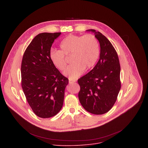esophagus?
<instances>
[{"label": "esophagus", "instance_id": "1", "mask_svg": "<svg viewBox=\"0 0 148 148\" xmlns=\"http://www.w3.org/2000/svg\"><path fill=\"white\" fill-rule=\"evenodd\" d=\"M69 84H73L74 83V82H75V81H73V80H71V79H69Z\"/></svg>", "mask_w": 148, "mask_h": 148}]
</instances>
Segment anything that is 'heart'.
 I'll use <instances>...</instances> for the list:
<instances>
[{"mask_svg": "<svg viewBox=\"0 0 148 148\" xmlns=\"http://www.w3.org/2000/svg\"><path fill=\"white\" fill-rule=\"evenodd\" d=\"M60 50H52L49 58L53 65L62 71L67 66L64 57L71 56L70 66L64 74L74 80L80 76L84 70L93 67L99 55V44L98 39L92 34L77 36L70 34L63 39L60 44Z\"/></svg>", "mask_w": 148, "mask_h": 148, "instance_id": "heart-1", "label": "heart"}]
</instances>
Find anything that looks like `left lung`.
Listing matches in <instances>:
<instances>
[{
	"instance_id": "1",
	"label": "left lung",
	"mask_w": 148,
	"mask_h": 148,
	"mask_svg": "<svg viewBox=\"0 0 148 148\" xmlns=\"http://www.w3.org/2000/svg\"><path fill=\"white\" fill-rule=\"evenodd\" d=\"M94 33L100 45L99 58L95 66L78 80L79 102L88 112L101 115L114 106L121 89V67L116 50L108 39L99 32Z\"/></svg>"
}]
</instances>
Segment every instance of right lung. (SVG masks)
<instances>
[{
  "label": "right lung",
  "instance_id": "obj_1",
  "mask_svg": "<svg viewBox=\"0 0 148 148\" xmlns=\"http://www.w3.org/2000/svg\"><path fill=\"white\" fill-rule=\"evenodd\" d=\"M61 33H42L27 47L22 62V87L34 113L42 118L54 116L61 110L69 79L53 65L49 53Z\"/></svg>",
  "mask_w": 148,
  "mask_h": 148
}]
</instances>
